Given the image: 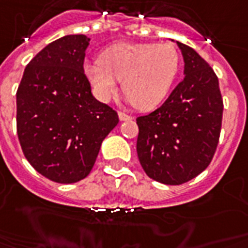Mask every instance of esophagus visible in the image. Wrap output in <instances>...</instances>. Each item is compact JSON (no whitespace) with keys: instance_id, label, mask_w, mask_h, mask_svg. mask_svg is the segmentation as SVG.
Here are the masks:
<instances>
[{"instance_id":"esophagus-1","label":"esophagus","mask_w":248,"mask_h":248,"mask_svg":"<svg viewBox=\"0 0 248 248\" xmlns=\"http://www.w3.org/2000/svg\"><path fill=\"white\" fill-rule=\"evenodd\" d=\"M118 117H119V121H131V119H133L131 115L124 114V113H122V111H119Z\"/></svg>"}]
</instances>
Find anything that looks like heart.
<instances>
[{
	"instance_id": "heart-1",
	"label": "heart",
	"mask_w": 248,
	"mask_h": 248,
	"mask_svg": "<svg viewBox=\"0 0 248 248\" xmlns=\"http://www.w3.org/2000/svg\"><path fill=\"white\" fill-rule=\"evenodd\" d=\"M180 55L170 43H117L100 60L82 67L93 94L102 102L114 96L118 80L137 109L150 110L163 102L175 82Z\"/></svg>"
}]
</instances>
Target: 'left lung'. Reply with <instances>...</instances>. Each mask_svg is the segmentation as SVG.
<instances>
[{
  "label": "left lung",
  "mask_w": 248,
  "mask_h": 248,
  "mask_svg": "<svg viewBox=\"0 0 248 248\" xmlns=\"http://www.w3.org/2000/svg\"><path fill=\"white\" fill-rule=\"evenodd\" d=\"M184 59V78L166 102L137 118V152L152 180L179 185L192 180L210 164L221 133L219 82L193 48L176 42Z\"/></svg>",
  "instance_id": "1"
}]
</instances>
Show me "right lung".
Listing matches in <instances>:
<instances>
[{
    "label": "right lung",
    "mask_w": 248,
    "mask_h": 248,
    "mask_svg": "<svg viewBox=\"0 0 248 248\" xmlns=\"http://www.w3.org/2000/svg\"><path fill=\"white\" fill-rule=\"evenodd\" d=\"M85 35L55 40L30 63L16 91V133L22 151L40 175L72 184L91 173L101 143L118 115L97 101L84 76Z\"/></svg>",
    "instance_id": "obj_1"
}]
</instances>
